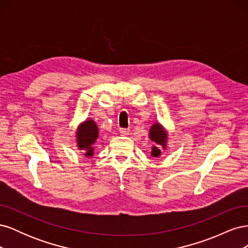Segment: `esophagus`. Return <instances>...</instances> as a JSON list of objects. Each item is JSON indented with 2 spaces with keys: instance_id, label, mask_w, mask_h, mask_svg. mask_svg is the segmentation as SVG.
Wrapping results in <instances>:
<instances>
[{
  "instance_id": "obj_1",
  "label": "esophagus",
  "mask_w": 248,
  "mask_h": 248,
  "mask_svg": "<svg viewBox=\"0 0 248 248\" xmlns=\"http://www.w3.org/2000/svg\"><path fill=\"white\" fill-rule=\"evenodd\" d=\"M120 133L122 134V136H128L129 134V128H120Z\"/></svg>"
}]
</instances>
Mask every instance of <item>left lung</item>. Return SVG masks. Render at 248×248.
Segmentation results:
<instances>
[{
    "label": "left lung",
    "instance_id": "8db88e82",
    "mask_svg": "<svg viewBox=\"0 0 248 248\" xmlns=\"http://www.w3.org/2000/svg\"><path fill=\"white\" fill-rule=\"evenodd\" d=\"M150 138H151V140L157 144L156 147L152 148V152H151L152 156L158 157L161 154L158 146H162V148H164L166 147V141H167L166 131L162 129L160 124H154L151 127V129H150Z\"/></svg>",
    "mask_w": 248,
    "mask_h": 248
}]
</instances>
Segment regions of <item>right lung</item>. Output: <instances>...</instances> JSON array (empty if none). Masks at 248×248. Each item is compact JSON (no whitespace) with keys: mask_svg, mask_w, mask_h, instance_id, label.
<instances>
[{"mask_svg":"<svg viewBox=\"0 0 248 248\" xmlns=\"http://www.w3.org/2000/svg\"><path fill=\"white\" fill-rule=\"evenodd\" d=\"M97 138H98V128L94 121L88 120L80 125L78 132V144L79 150H85L86 156L93 155V144Z\"/></svg>","mask_w":248,"mask_h":248,"instance_id":"right-lung-1","label":"right lung"}]
</instances>
